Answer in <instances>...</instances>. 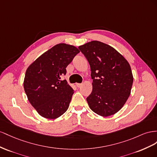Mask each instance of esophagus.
<instances>
[{"mask_svg":"<svg viewBox=\"0 0 157 157\" xmlns=\"http://www.w3.org/2000/svg\"><path fill=\"white\" fill-rule=\"evenodd\" d=\"M75 86H77L78 87H80L82 86V83H75Z\"/></svg>","mask_w":157,"mask_h":157,"instance_id":"esophagus-1","label":"esophagus"}]
</instances>
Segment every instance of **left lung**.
<instances>
[{
    "instance_id": "8db88e82",
    "label": "left lung",
    "mask_w": 157,
    "mask_h": 157,
    "mask_svg": "<svg viewBox=\"0 0 157 157\" xmlns=\"http://www.w3.org/2000/svg\"><path fill=\"white\" fill-rule=\"evenodd\" d=\"M78 48L91 71L93 90L87 97L89 107L102 116L116 113L131 93L133 78L128 62L113 47L100 41L89 42Z\"/></svg>"
}]
</instances>
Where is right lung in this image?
Masks as SVG:
<instances>
[{
	"label": "right lung",
	"mask_w": 157,
	"mask_h": 157,
	"mask_svg": "<svg viewBox=\"0 0 157 157\" xmlns=\"http://www.w3.org/2000/svg\"><path fill=\"white\" fill-rule=\"evenodd\" d=\"M79 52L74 46L60 43L35 60L27 69L24 87L31 105L44 118L55 119L68 110L74 90L61 77Z\"/></svg>",
	"instance_id": "1"
}]
</instances>
